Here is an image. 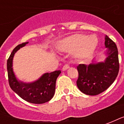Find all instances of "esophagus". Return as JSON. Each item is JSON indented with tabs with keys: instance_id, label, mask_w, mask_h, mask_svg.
Segmentation results:
<instances>
[{
	"instance_id": "esophagus-1",
	"label": "esophagus",
	"mask_w": 124,
	"mask_h": 124,
	"mask_svg": "<svg viewBox=\"0 0 124 124\" xmlns=\"http://www.w3.org/2000/svg\"><path fill=\"white\" fill-rule=\"evenodd\" d=\"M70 68V66H69V64H65L64 66H63V68H62V70L63 71H64V70H67L68 68Z\"/></svg>"
}]
</instances>
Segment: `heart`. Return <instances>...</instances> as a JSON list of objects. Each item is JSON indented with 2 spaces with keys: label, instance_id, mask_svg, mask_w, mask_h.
Returning a JSON list of instances; mask_svg holds the SVG:
<instances>
[{
  "label": "heart",
  "instance_id": "1",
  "mask_svg": "<svg viewBox=\"0 0 124 124\" xmlns=\"http://www.w3.org/2000/svg\"><path fill=\"white\" fill-rule=\"evenodd\" d=\"M98 44L96 36H86L83 34H74L60 41L58 48L60 51L74 52L76 58L86 60L92 56Z\"/></svg>",
  "mask_w": 124,
  "mask_h": 124
}]
</instances>
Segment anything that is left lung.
<instances>
[{"label": "left lung", "mask_w": 124, "mask_h": 124, "mask_svg": "<svg viewBox=\"0 0 124 124\" xmlns=\"http://www.w3.org/2000/svg\"><path fill=\"white\" fill-rule=\"evenodd\" d=\"M105 46L108 48V57L104 62L77 66L78 78L76 84L85 94L96 96L103 92L112 85L118 74L120 63L117 46L107 36Z\"/></svg>", "instance_id": "1"}]
</instances>
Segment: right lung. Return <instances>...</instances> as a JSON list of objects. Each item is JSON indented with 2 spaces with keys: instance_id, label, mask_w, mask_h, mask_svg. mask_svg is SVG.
Returning a JSON list of instances; mask_svg holds the SVG:
<instances>
[{
  "instance_id": "right-lung-1",
  "label": "right lung",
  "mask_w": 124,
  "mask_h": 124,
  "mask_svg": "<svg viewBox=\"0 0 124 124\" xmlns=\"http://www.w3.org/2000/svg\"><path fill=\"white\" fill-rule=\"evenodd\" d=\"M28 42L18 44L15 47L7 60V71L10 87L21 98L32 104H44L50 101L54 95L56 81L61 73L60 70L46 73L34 82L24 83L18 81L12 70V59L18 49L24 46Z\"/></svg>"
}]
</instances>
